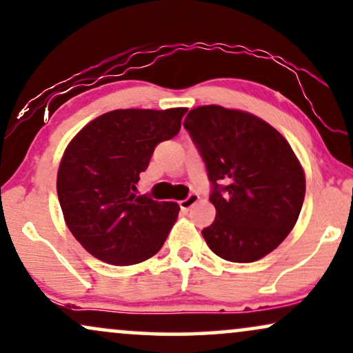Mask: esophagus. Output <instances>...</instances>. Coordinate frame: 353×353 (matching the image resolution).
<instances>
[{"instance_id": "esophagus-1", "label": "esophagus", "mask_w": 353, "mask_h": 353, "mask_svg": "<svg viewBox=\"0 0 353 353\" xmlns=\"http://www.w3.org/2000/svg\"><path fill=\"white\" fill-rule=\"evenodd\" d=\"M198 201H199V194L193 193V194L188 196L186 199H181V201H180V208H181L183 210H190L196 203H198Z\"/></svg>"}]
</instances>
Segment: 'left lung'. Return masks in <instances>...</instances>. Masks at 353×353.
<instances>
[{"instance_id": "left-lung-1", "label": "left lung", "mask_w": 353, "mask_h": 353, "mask_svg": "<svg viewBox=\"0 0 353 353\" xmlns=\"http://www.w3.org/2000/svg\"><path fill=\"white\" fill-rule=\"evenodd\" d=\"M185 128L199 148L214 191L216 221L203 230L210 250L253 263L285 240L305 199V172L276 128L253 113L203 105Z\"/></svg>"}]
</instances>
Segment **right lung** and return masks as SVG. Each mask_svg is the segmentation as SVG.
<instances>
[{
	"label": "right lung",
	"mask_w": 353,
	"mask_h": 353,
	"mask_svg": "<svg viewBox=\"0 0 353 353\" xmlns=\"http://www.w3.org/2000/svg\"><path fill=\"white\" fill-rule=\"evenodd\" d=\"M186 108H126L103 113L66 145L57 176L63 217L94 258L131 266L165 243L180 205L136 196L155 145L172 139Z\"/></svg>",
	"instance_id": "add662e5"
}]
</instances>
